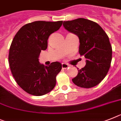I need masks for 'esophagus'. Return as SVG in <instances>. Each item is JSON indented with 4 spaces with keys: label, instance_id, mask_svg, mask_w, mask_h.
I'll return each instance as SVG.
<instances>
[{
    "label": "esophagus",
    "instance_id": "34e87169",
    "mask_svg": "<svg viewBox=\"0 0 121 121\" xmlns=\"http://www.w3.org/2000/svg\"><path fill=\"white\" fill-rule=\"evenodd\" d=\"M69 66L68 65V64L66 63H62V68L63 69H67L68 68H69Z\"/></svg>",
    "mask_w": 121,
    "mask_h": 121
}]
</instances>
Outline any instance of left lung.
<instances>
[{"mask_svg": "<svg viewBox=\"0 0 121 121\" xmlns=\"http://www.w3.org/2000/svg\"><path fill=\"white\" fill-rule=\"evenodd\" d=\"M67 31L79 39V52L86 58V66L78 70L73 83L78 87L91 88L105 78L112 60V47L109 37L101 26L85 18L63 21Z\"/></svg>", "mask_w": 121, "mask_h": 121, "instance_id": "1", "label": "left lung"}]
</instances>
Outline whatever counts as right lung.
Wrapping results in <instances>:
<instances>
[{
	"instance_id": "right-lung-1",
	"label": "right lung",
	"mask_w": 121,
	"mask_h": 121,
	"mask_svg": "<svg viewBox=\"0 0 121 121\" xmlns=\"http://www.w3.org/2000/svg\"><path fill=\"white\" fill-rule=\"evenodd\" d=\"M63 21H37L20 28L10 47L9 65L18 85L27 93L42 96L53 89L62 65L55 61L45 66L39 61L42 50L47 48L48 37L58 31Z\"/></svg>"
}]
</instances>
